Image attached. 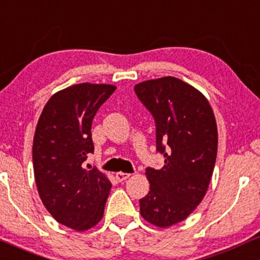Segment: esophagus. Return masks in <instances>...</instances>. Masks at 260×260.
<instances>
[{
  "instance_id": "1",
  "label": "esophagus",
  "mask_w": 260,
  "mask_h": 260,
  "mask_svg": "<svg viewBox=\"0 0 260 260\" xmlns=\"http://www.w3.org/2000/svg\"><path fill=\"white\" fill-rule=\"evenodd\" d=\"M131 176L130 173H122V172H118V173L115 174V178L119 180V182H124L125 179H127Z\"/></svg>"
}]
</instances>
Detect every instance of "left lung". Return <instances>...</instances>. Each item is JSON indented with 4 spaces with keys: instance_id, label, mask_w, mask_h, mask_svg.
I'll return each instance as SVG.
<instances>
[{
    "instance_id": "1",
    "label": "left lung",
    "mask_w": 260,
    "mask_h": 260,
    "mask_svg": "<svg viewBox=\"0 0 260 260\" xmlns=\"http://www.w3.org/2000/svg\"><path fill=\"white\" fill-rule=\"evenodd\" d=\"M135 93L156 122L161 169L146 168L150 191L140 199V214L157 227L185 220L208 190L217 154V126L209 101L172 76L135 86Z\"/></svg>"
}]
</instances>
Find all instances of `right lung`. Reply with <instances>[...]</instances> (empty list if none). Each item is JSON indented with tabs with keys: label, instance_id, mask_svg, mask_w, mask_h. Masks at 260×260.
I'll return each mask as SVG.
<instances>
[{
	"label": "right lung",
	"instance_id": "right-lung-1",
	"mask_svg": "<svg viewBox=\"0 0 260 260\" xmlns=\"http://www.w3.org/2000/svg\"><path fill=\"white\" fill-rule=\"evenodd\" d=\"M116 89L80 83L55 93L44 107L33 141L34 177L44 206L57 222L76 231L102 220L112 183L83 162L93 153L92 121Z\"/></svg>",
	"mask_w": 260,
	"mask_h": 260
}]
</instances>
